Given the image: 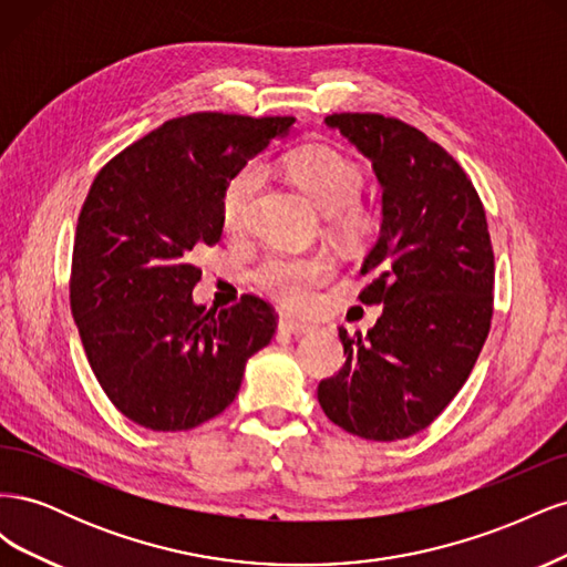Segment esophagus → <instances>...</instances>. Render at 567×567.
I'll use <instances>...</instances> for the list:
<instances>
[{
	"label": "esophagus",
	"mask_w": 567,
	"mask_h": 567,
	"mask_svg": "<svg viewBox=\"0 0 567 567\" xmlns=\"http://www.w3.org/2000/svg\"><path fill=\"white\" fill-rule=\"evenodd\" d=\"M279 329L286 331V333H293V336H305L310 333L315 326L307 323V321H298V319H288V317H281L279 319Z\"/></svg>",
	"instance_id": "obj_1"
}]
</instances>
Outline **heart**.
Segmentation results:
<instances>
[{"instance_id":"b5f03b06","label":"heart","mask_w":567,"mask_h":567,"mask_svg":"<svg viewBox=\"0 0 567 567\" xmlns=\"http://www.w3.org/2000/svg\"><path fill=\"white\" fill-rule=\"evenodd\" d=\"M286 169L319 210L329 215V227L348 248L367 244L381 225V217L369 203L359 200L364 186L362 167L326 144H310L293 151ZM265 173L260 165H246L229 179L221 196V225L231 234H241L250 225L255 200L262 192ZM336 269L329 252L310 255H267L255 265L250 281L265 296L286 307H305L312 290Z\"/></svg>"}]
</instances>
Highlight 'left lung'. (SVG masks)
<instances>
[{"label": "left lung", "instance_id": "8db88e82", "mask_svg": "<svg viewBox=\"0 0 567 567\" xmlns=\"http://www.w3.org/2000/svg\"><path fill=\"white\" fill-rule=\"evenodd\" d=\"M326 125L371 161L383 188L381 236L364 260L373 329L350 336L317 398L342 431L392 442L431 425L471 375L494 312V250L471 177L398 117L333 113Z\"/></svg>", "mask_w": 567, "mask_h": 567}]
</instances>
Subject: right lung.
Masks as SVG:
<instances>
[{
	"mask_svg": "<svg viewBox=\"0 0 567 567\" xmlns=\"http://www.w3.org/2000/svg\"><path fill=\"white\" fill-rule=\"evenodd\" d=\"M293 123L188 113L99 169L78 217L71 312L99 385L136 425L175 433L221 414L277 331L257 296L205 312L192 260L219 241L229 179Z\"/></svg>",
	"mask_w": 567,
	"mask_h": 567,
	"instance_id": "add662e5",
	"label": "right lung"
}]
</instances>
